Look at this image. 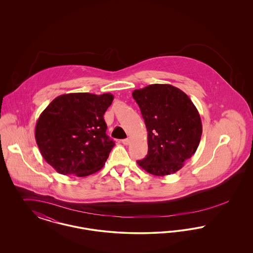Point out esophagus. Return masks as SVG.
<instances>
[{"instance_id": "34e87169", "label": "esophagus", "mask_w": 253, "mask_h": 253, "mask_svg": "<svg viewBox=\"0 0 253 253\" xmlns=\"http://www.w3.org/2000/svg\"><path fill=\"white\" fill-rule=\"evenodd\" d=\"M130 141H131V139L130 138H126V139H122V144L124 145H129L130 143Z\"/></svg>"}]
</instances>
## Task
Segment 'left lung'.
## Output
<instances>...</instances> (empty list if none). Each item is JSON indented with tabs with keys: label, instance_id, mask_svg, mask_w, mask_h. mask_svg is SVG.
<instances>
[{
	"label": "left lung",
	"instance_id": "obj_1",
	"mask_svg": "<svg viewBox=\"0 0 253 253\" xmlns=\"http://www.w3.org/2000/svg\"><path fill=\"white\" fill-rule=\"evenodd\" d=\"M148 131V154L137 164L164 176L176 172L196 152L202 135L200 115L191 98L170 84H151L132 92Z\"/></svg>",
	"mask_w": 253,
	"mask_h": 253
}]
</instances>
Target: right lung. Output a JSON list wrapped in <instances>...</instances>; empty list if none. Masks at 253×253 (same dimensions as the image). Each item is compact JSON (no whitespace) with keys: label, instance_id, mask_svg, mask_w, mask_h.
<instances>
[{"label":"right lung","instance_id":"add662e5","mask_svg":"<svg viewBox=\"0 0 253 253\" xmlns=\"http://www.w3.org/2000/svg\"><path fill=\"white\" fill-rule=\"evenodd\" d=\"M110 93H70L57 96L42 111L35 138L44 160L59 173L84 177L102 168L115 142L106 134L103 115Z\"/></svg>","mask_w":253,"mask_h":253}]
</instances>
